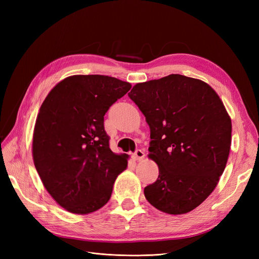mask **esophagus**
Wrapping results in <instances>:
<instances>
[{
	"instance_id": "34e87169",
	"label": "esophagus",
	"mask_w": 259,
	"mask_h": 259,
	"mask_svg": "<svg viewBox=\"0 0 259 259\" xmlns=\"http://www.w3.org/2000/svg\"><path fill=\"white\" fill-rule=\"evenodd\" d=\"M133 158H134L136 161L143 160L145 158V152L143 150H139V149H138V150H136L135 153L133 154Z\"/></svg>"
}]
</instances>
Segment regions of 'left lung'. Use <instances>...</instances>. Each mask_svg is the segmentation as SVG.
Here are the masks:
<instances>
[{
    "label": "left lung",
    "instance_id": "obj_1",
    "mask_svg": "<svg viewBox=\"0 0 259 259\" xmlns=\"http://www.w3.org/2000/svg\"><path fill=\"white\" fill-rule=\"evenodd\" d=\"M128 97L146 116L148 156L159 167L146 199L163 213H189L213 192L228 161L232 125L222 99L207 83L182 74L137 83Z\"/></svg>",
    "mask_w": 259,
    "mask_h": 259
}]
</instances>
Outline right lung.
<instances>
[{
    "label": "right lung",
    "mask_w": 259,
    "mask_h": 259,
    "mask_svg": "<svg viewBox=\"0 0 259 259\" xmlns=\"http://www.w3.org/2000/svg\"><path fill=\"white\" fill-rule=\"evenodd\" d=\"M132 88L108 75H71L54 86L37 113L32 158L45 189L66 210L86 215L110 200L128 155L109 147L104 115Z\"/></svg>",
    "instance_id": "add662e5"
}]
</instances>
